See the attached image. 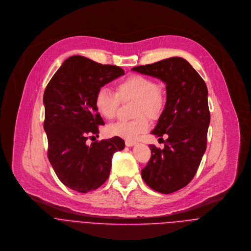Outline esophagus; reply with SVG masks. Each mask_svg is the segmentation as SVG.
Masks as SVG:
<instances>
[{
	"label": "esophagus",
	"mask_w": 251,
	"mask_h": 251,
	"mask_svg": "<svg viewBox=\"0 0 251 251\" xmlns=\"http://www.w3.org/2000/svg\"><path fill=\"white\" fill-rule=\"evenodd\" d=\"M135 144H137L136 141H133V140H126V145L127 147H131V146H133V145H135Z\"/></svg>",
	"instance_id": "1"
}]
</instances>
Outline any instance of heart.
I'll return each instance as SVG.
<instances>
[{
  "instance_id": "b5f03b06",
  "label": "heart",
  "mask_w": 251,
  "mask_h": 251,
  "mask_svg": "<svg viewBox=\"0 0 251 251\" xmlns=\"http://www.w3.org/2000/svg\"><path fill=\"white\" fill-rule=\"evenodd\" d=\"M121 101H135L133 116L129 122H119L109 126L107 133L125 139H136L150 126L147 115L151 119L161 116L165 108V96L157 82L144 75H131L117 85V93L107 87L100 88L95 96V108L106 120H113L120 109Z\"/></svg>"
}]
</instances>
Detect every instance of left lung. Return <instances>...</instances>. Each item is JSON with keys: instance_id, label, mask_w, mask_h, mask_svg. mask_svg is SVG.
Returning a JSON list of instances; mask_svg holds the SVG:
<instances>
[{"instance_id": "left-lung-1", "label": "left lung", "mask_w": 251, "mask_h": 251, "mask_svg": "<svg viewBox=\"0 0 251 251\" xmlns=\"http://www.w3.org/2000/svg\"><path fill=\"white\" fill-rule=\"evenodd\" d=\"M132 71L166 83L165 109L151 132L160 138L167 136L165 147L149 145L151 158L141 176L153 190L169 194L191 181L206 150L210 124L207 86L191 65L178 57Z\"/></svg>"}]
</instances>
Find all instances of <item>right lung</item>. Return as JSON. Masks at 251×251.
Instances as JSON below:
<instances>
[{
    "label": "right lung",
    "mask_w": 251,
    "mask_h": 251,
    "mask_svg": "<svg viewBox=\"0 0 251 251\" xmlns=\"http://www.w3.org/2000/svg\"><path fill=\"white\" fill-rule=\"evenodd\" d=\"M123 75L120 67L72 56L45 89L48 159L59 179L73 190L86 193L100 187L110 175L114 153L125 148L119 136L86 143L105 125L95 108L97 91Z\"/></svg>",
    "instance_id": "add662e5"
}]
</instances>
